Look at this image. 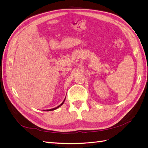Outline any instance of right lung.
Returning a JSON list of instances; mask_svg holds the SVG:
<instances>
[{
  "label": "right lung",
  "mask_w": 148,
  "mask_h": 148,
  "mask_svg": "<svg viewBox=\"0 0 148 148\" xmlns=\"http://www.w3.org/2000/svg\"><path fill=\"white\" fill-rule=\"evenodd\" d=\"M65 98H66V97H65ZM65 99L64 100V101L62 102L61 104L59 106H57V107H55V108H53V109H47V110H46L47 111H52V110H56V109H58L59 108V107H60L62 105H63V104L64 103V102H65Z\"/></svg>",
  "instance_id": "1"
}]
</instances>
